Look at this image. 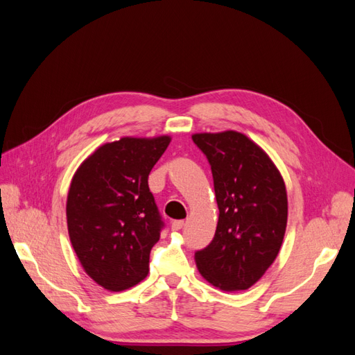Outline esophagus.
Masks as SVG:
<instances>
[{
  "label": "esophagus",
  "instance_id": "1",
  "mask_svg": "<svg viewBox=\"0 0 355 355\" xmlns=\"http://www.w3.org/2000/svg\"><path fill=\"white\" fill-rule=\"evenodd\" d=\"M184 225H185L184 220H175V222H171V230L180 231L182 228H184Z\"/></svg>",
  "mask_w": 355,
  "mask_h": 355
}]
</instances>
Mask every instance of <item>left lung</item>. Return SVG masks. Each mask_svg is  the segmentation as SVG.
<instances>
[{"instance_id":"obj_1","label":"left lung","mask_w":355,"mask_h":355,"mask_svg":"<svg viewBox=\"0 0 355 355\" xmlns=\"http://www.w3.org/2000/svg\"><path fill=\"white\" fill-rule=\"evenodd\" d=\"M219 207L216 232L196 253L200 274L223 292L252 287L272 265L287 225V192L263 149L243 133H196Z\"/></svg>"}]
</instances>
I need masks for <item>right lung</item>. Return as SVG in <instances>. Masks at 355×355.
Instances as JSON below:
<instances>
[{
    "label": "right lung",
    "mask_w": 355,
    "mask_h": 355,
    "mask_svg": "<svg viewBox=\"0 0 355 355\" xmlns=\"http://www.w3.org/2000/svg\"><path fill=\"white\" fill-rule=\"evenodd\" d=\"M170 136L121 137L105 144L75 171L67 200L68 232L92 280L110 292L141 283L163 220L148 187Z\"/></svg>",
    "instance_id": "right-lung-1"
}]
</instances>
